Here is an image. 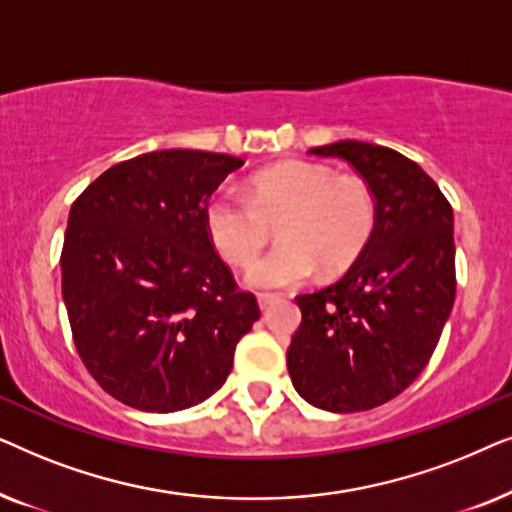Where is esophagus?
I'll return each mask as SVG.
<instances>
[{
	"label": "esophagus",
	"mask_w": 512,
	"mask_h": 512,
	"mask_svg": "<svg viewBox=\"0 0 512 512\" xmlns=\"http://www.w3.org/2000/svg\"><path fill=\"white\" fill-rule=\"evenodd\" d=\"M279 298H282L279 293H258V305H261V310H268V307L275 305Z\"/></svg>",
	"instance_id": "esophagus-1"
}]
</instances>
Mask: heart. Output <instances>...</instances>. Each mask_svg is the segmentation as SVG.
Returning <instances> with one entry per match:
<instances>
[{"instance_id": "obj_1", "label": "heart", "mask_w": 512, "mask_h": 512, "mask_svg": "<svg viewBox=\"0 0 512 512\" xmlns=\"http://www.w3.org/2000/svg\"><path fill=\"white\" fill-rule=\"evenodd\" d=\"M375 195L359 174H333L310 160H284L249 179L247 198L219 191L205 207L214 249L235 268H249L267 243L271 226L283 244L249 272L258 289L305 282L317 270L328 275L356 261L373 235Z\"/></svg>"}]
</instances>
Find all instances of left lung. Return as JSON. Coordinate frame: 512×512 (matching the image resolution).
<instances>
[{
	"mask_svg": "<svg viewBox=\"0 0 512 512\" xmlns=\"http://www.w3.org/2000/svg\"><path fill=\"white\" fill-rule=\"evenodd\" d=\"M310 153L347 160L368 181L377 219L345 277L296 296L303 321L286 366L307 403L373 410L417 380L452 312V207L422 167L387 146L345 139Z\"/></svg>",
	"mask_w": 512,
	"mask_h": 512,
	"instance_id": "8db88e82",
	"label": "left lung"
}]
</instances>
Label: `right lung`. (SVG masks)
Wrapping results in <instances>:
<instances>
[{
	"instance_id": "right-lung-1",
	"label": "right lung",
	"mask_w": 512,
	"mask_h": 512,
	"mask_svg": "<svg viewBox=\"0 0 512 512\" xmlns=\"http://www.w3.org/2000/svg\"><path fill=\"white\" fill-rule=\"evenodd\" d=\"M244 160L170 149L100 174L69 212L62 298L93 380L130 408L177 412L221 389L261 317L205 228V207Z\"/></svg>"
}]
</instances>
